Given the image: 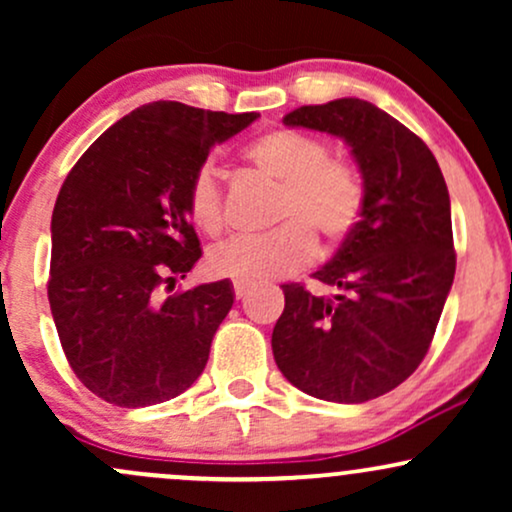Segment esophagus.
<instances>
[{
  "label": "esophagus",
  "mask_w": 512,
  "mask_h": 512,
  "mask_svg": "<svg viewBox=\"0 0 512 512\" xmlns=\"http://www.w3.org/2000/svg\"><path fill=\"white\" fill-rule=\"evenodd\" d=\"M252 286L245 284V281H233V291H236V298L240 301V298H245L250 293Z\"/></svg>",
  "instance_id": "esophagus-1"
}]
</instances>
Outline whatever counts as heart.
Returning <instances> with one entry per match:
<instances>
[{
  "label": "heart",
  "mask_w": 512,
  "mask_h": 512,
  "mask_svg": "<svg viewBox=\"0 0 512 512\" xmlns=\"http://www.w3.org/2000/svg\"><path fill=\"white\" fill-rule=\"evenodd\" d=\"M245 161L264 178L279 182L274 221L262 236H236L209 250L211 274L223 279H276L305 267L315 255V240L339 245L354 231L363 211V185L351 163L330 156V146L298 129H272L245 146ZM187 216L199 231L219 233L226 221L223 190L216 168L202 163L187 185Z\"/></svg>",
  "instance_id": "obj_1"
}]
</instances>
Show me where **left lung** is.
Returning <instances> with one entry per match:
<instances>
[{
  "mask_svg": "<svg viewBox=\"0 0 512 512\" xmlns=\"http://www.w3.org/2000/svg\"><path fill=\"white\" fill-rule=\"evenodd\" d=\"M286 127L339 137L363 180V211L313 274L334 296L286 284L274 361L305 395L361 404L395 390L424 361L455 279L450 195L431 149L361 98L303 105Z\"/></svg>",
  "mask_w": 512,
  "mask_h": 512,
  "instance_id": "8db88e82",
  "label": "left lung"
}]
</instances>
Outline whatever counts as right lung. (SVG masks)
<instances>
[{"label": "right lung", "mask_w": 512, "mask_h": 512, "mask_svg": "<svg viewBox=\"0 0 512 512\" xmlns=\"http://www.w3.org/2000/svg\"><path fill=\"white\" fill-rule=\"evenodd\" d=\"M156 101L117 120L76 161L52 211L48 298L76 378L115 407L178 397L202 375L231 310L228 279L161 298L202 248L187 185L211 146L257 120Z\"/></svg>", "instance_id": "right-lung-1"}]
</instances>
